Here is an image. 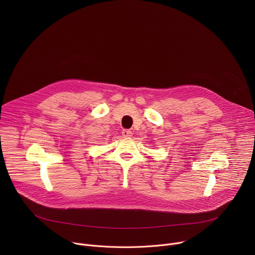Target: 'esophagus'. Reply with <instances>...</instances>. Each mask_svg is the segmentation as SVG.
Wrapping results in <instances>:
<instances>
[{"label":"esophagus","instance_id":"obj_1","mask_svg":"<svg viewBox=\"0 0 255 255\" xmlns=\"http://www.w3.org/2000/svg\"><path fill=\"white\" fill-rule=\"evenodd\" d=\"M122 136H123V137H126V138H130V137H132V131L127 130V129H124V130L122 131Z\"/></svg>","mask_w":255,"mask_h":255}]
</instances>
